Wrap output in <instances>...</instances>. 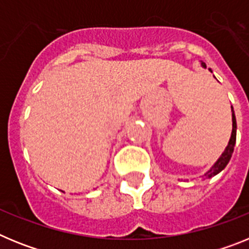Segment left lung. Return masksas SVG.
Listing matches in <instances>:
<instances>
[{"label":"left lung","instance_id":"1","mask_svg":"<svg viewBox=\"0 0 249 249\" xmlns=\"http://www.w3.org/2000/svg\"><path fill=\"white\" fill-rule=\"evenodd\" d=\"M202 67L206 68V63L202 62L201 63ZM210 71L212 72V70L210 68ZM236 137H237V122H236V116H234V111H233V107H232V133H231V138H230V142H228V146L226 147L224 152L221 155V157L217 160L214 164L212 166V168L208 171V172L204 173V176L208 178L213 177V176L218 175L221 171H223L226 168V166L230 162L231 157H232V153H233V149H234V144H236Z\"/></svg>","mask_w":249,"mask_h":249}]
</instances>
